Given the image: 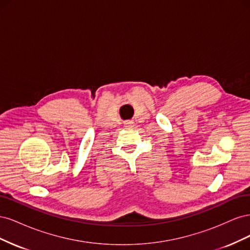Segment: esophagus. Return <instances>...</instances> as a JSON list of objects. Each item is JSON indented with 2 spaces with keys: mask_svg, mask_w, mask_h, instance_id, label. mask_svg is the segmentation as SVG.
<instances>
[{
  "mask_svg": "<svg viewBox=\"0 0 250 250\" xmlns=\"http://www.w3.org/2000/svg\"><path fill=\"white\" fill-rule=\"evenodd\" d=\"M124 126L127 128V129H131V128H133V126H134V122H133V121H131V120L125 121Z\"/></svg>",
  "mask_w": 250,
  "mask_h": 250,
  "instance_id": "1",
  "label": "esophagus"
}]
</instances>
